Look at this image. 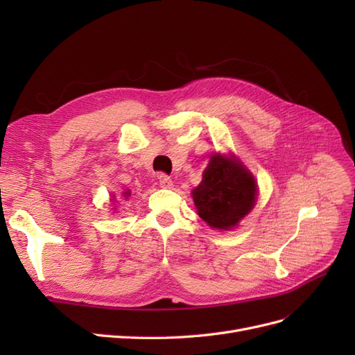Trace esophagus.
I'll return each instance as SVG.
<instances>
[{
  "label": "esophagus",
  "instance_id": "1",
  "mask_svg": "<svg viewBox=\"0 0 355 355\" xmlns=\"http://www.w3.org/2000/svg\"><path fill=\"white\" fill-rule=\"evenodd\" d=\"M158 182H159V187L161 188H171V187H173V182H171L170 176H167L164 173H161L158 176Z\"/></svg>",
  "mask_w": 355,
  "mask_h": 355
}]
</instances>
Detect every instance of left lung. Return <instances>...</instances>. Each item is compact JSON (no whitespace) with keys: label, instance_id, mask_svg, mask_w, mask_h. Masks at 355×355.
Masks as SVG:
<instances>
[{"label":"left lung","instance_id":"left-lung-1","mask_svg":"<svg viewBox=\"0 0 355 355\" xmlns=\"http://www.w3.org/2000/svg\"><path fill=\"white\" fill-rule=\"evenodd\" d=\"M257 185L237 158L214 154L200 185L192 189L198 216L209 227L228 231L253 209Z\"/></svg>","mask_w":355,"mask_h":355}]
</instances>
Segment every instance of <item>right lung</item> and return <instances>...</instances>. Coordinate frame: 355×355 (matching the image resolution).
<instances>
[{
	"mask_svg": "<svg viewBox=\"0 0 355 355\" xmlns=\"http://www.w3.org/2000/svg\"><path fill=\"white\" fill-rule=\"evenodd\" d=\"M128 196H130V191H124V192H123V197H124V198H127Z\"/></svg>",
	"mask_w": 355,
	"mask_h": 355,
	"instance_id": "obj_1",
	"label": "right lung"
}]
</instances>
